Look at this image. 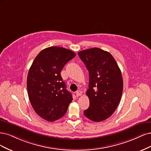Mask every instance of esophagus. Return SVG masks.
I'll list each match as a JSON object with an SVG mask.
<instances>
[{"label": "esophagus", "instance_id": "esophagus-1", "mask_svg": "<svg viewBox=\"0 0 151 151\" xmlns=\"http://www.w3.org/2000/svg\"><path fill=\"white\" fill-rule=\"evenodd\" d=\"M81 95V92L80 91H77L76 93V96L77 97H78V96H80Z\"/></svg>", "mask_w": 151, "mask_h": 151}]
</instances>
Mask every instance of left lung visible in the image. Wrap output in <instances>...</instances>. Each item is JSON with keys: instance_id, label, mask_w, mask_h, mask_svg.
<instances>
[{"instance_id": "8db88e82", "label": "left lung", "mask_w": 151, "mask_h": 151, "mask_svg": "<svg viewBox=\"0 0 151 151\" xmlns=\"http://www.w3.org/2000/svg\"><path fill=\"white\" fill-rule=\"evenodd\" d=\"M89 72L86 95L89 108L84 115L94 122H101L113 114L120 101L123 79L119 67L109 52L98 47L78 52Z\"/></svg>"}]
</instances>
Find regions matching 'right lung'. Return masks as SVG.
I'll return each instance as SVG.
<instances>
[{
	"instance_id": "obj_1",
	"label": "right lung",
	"mask_w": 151,
	"mask_h": 151,
	"mask_svg": "<svg viewBox=\"0 0 151 151\" xmlns=\"http://www.w3.org/2000/svg\"><path fill=\"white\" fill-rule=\"evenodd\" d=\"M75 56L64 47H47L37 55L29 70V99L36 112L47 121L61 118L72 101V95L66 90L60 73Z\"/></svg>"
}]
</instances>
